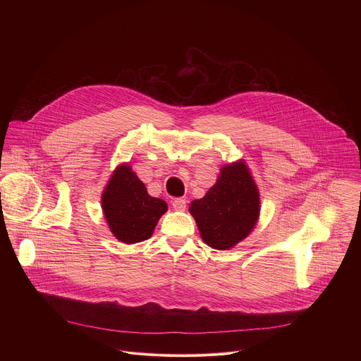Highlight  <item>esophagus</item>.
<instances>
[{"label":"esophagus","instance_id":"obj_1","mask_svg":"<svg viewBox=\"0 0 361 361\" xmlns=\"http://www.w3.org/2000/svg\"><path fill=\"white\" fill-rule=\"evenodd\" d=\"M187 207V200L185 198H176L173 201V209L176 212H184Z\"/></svg>","mask_w":361,"mask_h":361}]
</instances>
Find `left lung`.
<instances>
[{
  "label": "left lung",
  "instance_id": "8db88e82",
  "mask_svg": "<svg viewBox=\"0 0 361 361\" xmlns=\"http://www.w3.org/2000/svg\"><path fill=\"white\" fill-rule=\"evenodd\" d=\"M202 241L228 250L244 240L260 214V194L243 160L220 170L217 183L190 205Z\"/></svg>",
  "mask_w": 361,
  "mask_h": 361
}]
</instances>
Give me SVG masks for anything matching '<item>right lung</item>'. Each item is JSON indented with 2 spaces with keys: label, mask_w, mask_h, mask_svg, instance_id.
Instances as JSON below:
<instances>
[{
  "label": "right lung",
  "mask_w": 361,
  "mask_h": 361,
  "mask_svg": "<svg viewBox=\"0 0 361 361\" xmlns=\"http://www.w3.org/2000/svg\"><path fill=\"white\" fill-rule=\"evenodd\" d=\"M101 204L111 233L126 244L148 240L169 209L164 200L147 192L144 183L128 164L116 169L102 192Z\"/></svg>",
  "instance_id": "obj_1"
}]
</instances>
